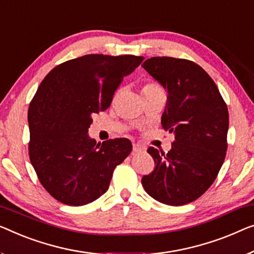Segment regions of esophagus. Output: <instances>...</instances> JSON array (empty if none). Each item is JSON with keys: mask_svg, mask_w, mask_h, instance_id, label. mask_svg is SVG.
I'll use <instances>...</instances> for the list:
<instances>
[{"mask_svg": "<svg viewBox=\"0 0 254 254\" xmlns=\"http://www.w3.org/2000/svg\"><path fill=\"white\" fill-rule=\"evenodd\" d=\"M143 147L141 145H139V143H133V147H132V150H133V153H141L143 151Z\"/></svg>", "mask_w": 254, "mask_h": 254, "instance_id": "obj_1", "label": "esophagus"}]
</instances>
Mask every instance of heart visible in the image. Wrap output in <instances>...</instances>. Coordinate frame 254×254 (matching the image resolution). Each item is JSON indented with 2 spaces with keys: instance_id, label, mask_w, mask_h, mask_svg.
<instances>
[{
  "instance_id": "1",
  "label": "heart",
  "mask_w": 254,
  "mask_h": 254,
  "mask_svg": "<svg viewBox=\"0 0 254 254\" xmlns=\"http://www.w3.org/2000/svg\"><path fill=\"white\" fill-rule=\"evenodd\" d=\"M154 86H157V84H155V83H153V82H148V83H146L145 85H143V88H142V90H146V89H150V88H154Z\"/></svg>"
}]
</instances>
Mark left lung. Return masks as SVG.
Wrapping results in <instances>:
<instances>
[{"mask_svg":"<svg viewBox=\"0 0 254 254\" xmlns=\"http://www.w3.org/2000/svg\"><path fill=\"white\" fill-rule=\"evenodd\" d=\"M141 66L168 92L162 126L176 139L166 154L149 147L155 168L141 184L158 202L185 205L210 188L224 164L228 108L213 79L190 60L153 57Z\"/></svg>","mask_w":254,"mask_h":254,"instance_id":"1","label":"left lung"}]
</instances>
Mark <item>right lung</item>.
Instances as JSON below:
<instances>
[{"label":"right lung","mask_w":254,"mask_h":254,"mask_svg":"<svg viewBox=\"0 0 254 254\" xmlns=\"http://www.w3.org/2000/svg\"><path fill=\"white\" fill-rule=\"evenodd\" d=\"M142 60L86 55L55 67L40 84L28 108L29 158L40 183L59 202L81 206L99 198L131 153L128 139L97 143L88 131L92 115L111 106L123 78Z\"/></svg>","instance_id":"right-lung-1"}]
</instances>
